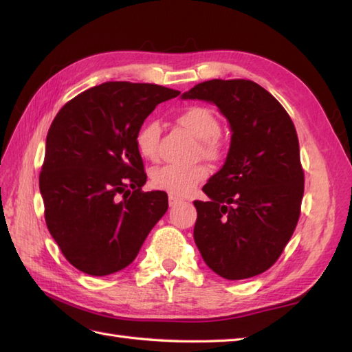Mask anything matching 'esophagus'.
I'll return each mask as SVG.
<instances>
[{"label":"esophagus","mask_w":352,"mask_h":352,"mask_svg":"<svg viewBox=\"0 0 352 352\" xmlns=\"http://www.w3.org/2000/svg\"><path fill=\"white\" fill-rule=\"evenodd\" d=\"M180 203H183L182 199H178V198H175V197H170V195H169V206H170V207H175L177 204H180Z\"/></svg>","instance_id":"obj_1"}]
</instances>
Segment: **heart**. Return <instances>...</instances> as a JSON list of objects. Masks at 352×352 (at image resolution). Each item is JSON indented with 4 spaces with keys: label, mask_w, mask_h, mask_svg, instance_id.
<instances>
[{
    "label": "heart",
    "mask_w": 352,
    "mask_h": 352,
    "mask_svg": "<svg viewBox=\"0 0 352 352\" xmlns=\"http://www.w3.org/2000/svg\"><path fill=\"white\" fill-rule=\"evenodd\" d=\"M177 124L198 139V155L210 162H221L227 154V140L221 134V119L216 111L203 104L184 107L177 115ZM159 124L148 121L140 126L136 134V146L139 154L146 160H155L159 155ZM208 177L206 164L193 166H166L151 172L153 188L168 192L170 197H189L197 186Z\"/></svg>",
    "instance_id": "1"
}]
</instances>
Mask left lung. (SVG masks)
Returning <instances> with one entry per match:
<instances>
[{"label": "left lung", "mask_w": 352, "mask_h": 352, "mask_svg": "<svg viewBox=\"0 0 352 352\" xmlns=\"http://www.w3.org/2000/svg\"><path fill=\"white\" fill-rule=\"evenodd\" d=\"M184 100L214 102L231 126L226 164L193 201V239L207 266L227 280L267 271L286 248L301 214L304 169L289 113L251 80H208Z\"/></svg>", "instance_id": "8db88e82"}]
</instances>
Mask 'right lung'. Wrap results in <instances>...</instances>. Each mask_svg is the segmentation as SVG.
I'll list each match as a JSON object with an SVG mask.
<instances>
[{
  "label": "right lung",
  "instance_id": "obj_1",
  "mask_svg": "<svg viewBox=\"0 0 352 352\" xmlns=\"http://www.w3.org/2000/svg\"><path fill=\"white\" fill-rule=\"evenodd\" d=\"M178 95L159 85L109 81L56 115L39 188L50 233L78 271L102 276L126 267L166 213V193L142 190L146 174L136 134L157 104Z\"/></svg>",
  "mask_w": 352,
  "mask_h": 352
}]
</instances>
